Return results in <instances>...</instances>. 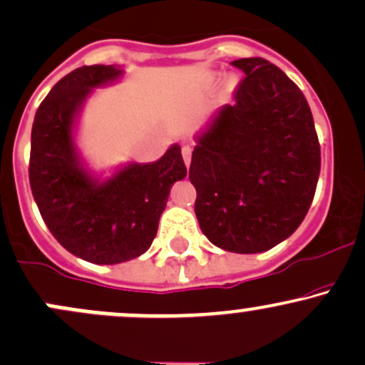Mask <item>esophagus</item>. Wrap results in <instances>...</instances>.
<instances>
[{"instance_id": "obj_1", "label": "esophagus", "mask_w": 365, "mask_h": 365, "mask_svg": "<svg viewBox=\"0 0 365 365\" xmlns=\"http://www.w3.org/2000/svg\"><path fill=\"white\" fill-rule=\"evenodd\" d=\"M182 156H183V161H185V165L187 166L190 165V159H192V148H190V145H183Z\"/></svg>"}]
</instances>
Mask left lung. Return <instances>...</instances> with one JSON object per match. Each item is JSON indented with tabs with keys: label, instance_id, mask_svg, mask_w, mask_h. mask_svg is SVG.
<instances>
[{
	"label": "left lung",
	"instance_id": "obj_1",
	"mask_svg": "<svg viewBox=\"0 0 365 365\" xmlns=\"http://www.w3.org/2000/svg\"><path fill=\"white\" fill-rule=\"evenodd\" d=\"M233 65L245 73L199 137L188 178L195 216L211 244L228 252L273 249L299 228L321 171V148L302 91L264 58Z\"/></svg>",
	"mask_w": 365,
	"mask_h": 365
}]
</instances>
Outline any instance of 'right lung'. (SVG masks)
Here are the masks:
<instances>
[{
    "instance_id": "obj_1",
    "label": "right lung",
    "mask_w": 365,
    "mask_h": 365,
    "mask_svg": "<svg viewBox=\"0 0 365 365\" xmlns=\"http://www.w3.org/2000/svg\"><path fill=\"white\" fill-rule=\"evenodd\" d=\"M111 65L81 66L56 82L37 108L31 137L29 182L46 226L68 252L94 264L139 257L153 244L171 187L185 178L182 149L156 163L132 165L96 183L77 163L72 128L92 87L113 81Z\"/></svg>"
}]
</instances>
